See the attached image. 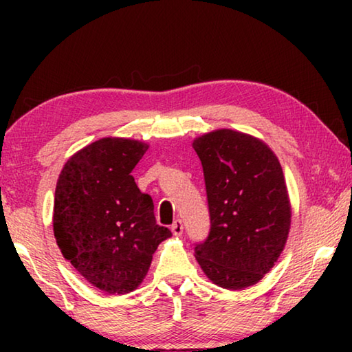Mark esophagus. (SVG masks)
<instances>
[{
    "label": "esophagus",
    "mask_w": 352,
    "mask_h": 352,
    "mask_svg": "<svg viewBox=\"0 0 352 352\" xmlns=\"http://www.w3.org/2000/svg\"><path fill=\"white\" fill-rule=\"evenodd\" d=\"M170 230H172V233H174V236H182L183 234V222H182V220L180 219L175 220V222L172 223Z\"/></svg>",
    "instance_id": "obj_1"
}]
</instances>
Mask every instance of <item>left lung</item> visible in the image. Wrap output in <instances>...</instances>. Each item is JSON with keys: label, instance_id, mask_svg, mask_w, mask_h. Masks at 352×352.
<instances>
[{"label": "left lung", "instance_id": "obj_1", "mask_svg": "<svg viewBox=\"0 0 352 352\" xmlns=\"http://www.w3.org/2000/svg\"><path fill=\"white\" fill-rule=\"evenodd\" d=\"M204 168L210 234L195 259L214 284L250 287L269 273L290 230L284 174L272 148L252 135L220 129L192 142Z\"/></svg>", "mask_w": 352, "mask_h": 352}]
</instances>
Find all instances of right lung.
I'll return each mask as SVG.
<instances>
[{
    "label": "right lung",
    "instance_id": "obj_1",
    "mask_svg": "<svg viewBox=\"0 0 352 352\" xmlns=\"http://www.w3.org/2000/svg\"><path fill=\"white\" fill-rule=\"evenodd\" d=\"M147 148L136 140H98L74 153L57 180V245L88 283L111 295L138 287L155 250L172 236L157 225L152 197L132 175Z\"/></svg>",
    "mask_w": 352,
    "mask_h": 352
}]
</instances>
